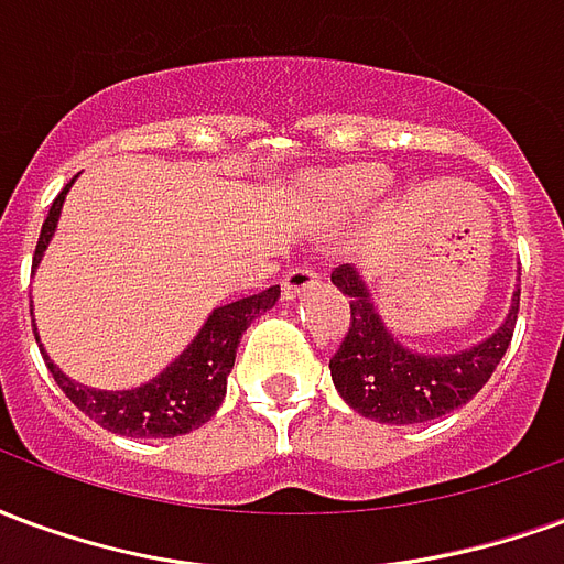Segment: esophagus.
I'll use <instances>...</instances> for the list:
<instances>
[{"instance_id": "1", "label": "esophagus", "mask_w": 564, "mask_h": 564, "mask_svg": "<svg viewBox=\"0 0 564 564\" xmlns=\"http://www.w3.org/2000/svg\"><path fill=\"white\" fill-rule=\"evenodd\" d=\"M319 283V274L314 271V265H295V269H290L286 274H283V295L286 299H295L299 293H305V290H311V286H317Z\"/></svg>"}]
</instances>
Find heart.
<instances>
[{"mask_svg": "<svg viewBox=\"0 0 564 564\" xmlns=\"http://www.w3.org/2000/svg\"><path fill=\"white\" fill-rule=\"evenodd\" d=\"M387 186H390V174L383 169H354L335 181L332 193H335V202H366L383 193Z\"/></svg>", "mask_w": 564, "mask_h": 564, "instance_id": "obj_1", "label": "heart"}]
</instances>
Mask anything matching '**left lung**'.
<instances>
[{"instance_id": "left-lung-1", "label": "left lung", "mask_w": 564, "mask_h": 564, "mask_svg": "<svg viewBox=\"0 0 564 564\" xmlns=\"http://www.w3.org/2000/svg\"><path fill=\"white\" fill-rule=\"evenodd\" d=\"M332 283L350 299V329L329 359L332 383L356 414L390 425L429 423L471 402L508 350L520 314V290L508 317L486 341L447 356L408 350L380 319L354 265H338Z\"/></svg>"}]
</instances>
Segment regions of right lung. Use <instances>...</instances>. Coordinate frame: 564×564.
Segmentation results:
<instances>
[{"instance_id": "add662e5", "label": "right lung", "mask_w": 564, "mask_h": 564, "mask_svg": "<svg viewBox=\"0 0 564 564\" xmlns=\"http://www.w3.org/2000/svg\"><path fill=\"white\" fill-rule=\"evenodd\" d=\"M72 184L75 181L63 186V193L54 198V205L47 210V220H44L39 245H35V257H32V269L42 262L47 241L54 238L56 220H59V210H63V202H66ZM278 295H281V286H269L262 293L217 307L184 354L177 356L160 378H153L144 387H135V390L108 392L80 387L51 362V356L44 354L42 344L39 347H42L44 362L51 368L56 387L66 392L68 402L90 416L93 423L127 437L186 435L217 414L223 395H226V378L235 366V350H238L241 335L262 311L274 307ZM35 341H39V332H35Z\"/></svg>"}]
</instances>
